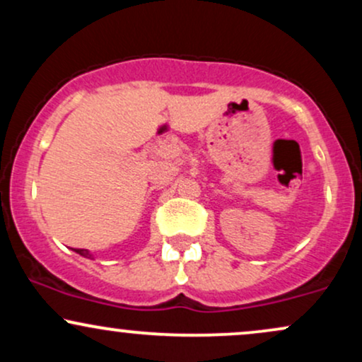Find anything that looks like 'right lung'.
I'll return each mask as SVG.
<instances>
[{
  "label": "right lung",
  "instance_id": "add662e5",
  "mask_svg": "<svg viewBox=\"0 0 362 362\" xmlns=\"http://www.w3.org/2000/svg\"><path fill=\"white\" fill-rule=\"evenodd\" d=\"M74 252L80 253L81 257H86V259H93V255L88 250H85V248H74Z\"/></svg>",
  "mask_w": 362,
  "mask_h": 362
}]
</instances>
